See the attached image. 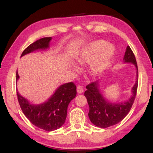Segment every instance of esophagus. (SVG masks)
<instances>
[{
  "label": "esophagus",
  "instance_id": "1",
  "mask_svg": "<svg viewBox=\"0 0 153 153\" xmlns=\"http://www.w3.org/2000/svg\"><path fill=\"white\" fill-rule=\"evenodd\" d=\"M77 92L78 94H81V93H82L83 92H84V88L82 86H77Z\"/></svg>",
  "mask_w": 153,
  "mask_h": 153
}]
</instances>
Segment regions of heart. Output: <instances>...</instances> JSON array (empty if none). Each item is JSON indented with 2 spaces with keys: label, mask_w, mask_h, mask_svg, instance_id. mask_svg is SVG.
Instances as JSON below:
<instances>
[{
  "label": "heart",
  "mask_w": 153,
  "mask_h": 153,
  "mask_svg": "<svg viewBox=\"0 0 153 153\" xmlns=\"http://www.w3.org/2000/svg\"><path fill=\"white\" fill-rule=\"evenodd\" d=\"M106 44L103 40L90 44L84 51L83 60L79 61L80 63H92L90 69L94 76H98L105 71L114 55L115 49L111 45Z\"/></svg>",
  "instance_id": "obj_1"
}]
</instances>
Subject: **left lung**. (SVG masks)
I'll return each instance as SVG.
<instances>
[{
  "label": "left lung",
  "mask_w": 153,
  "mask_h": 153,
  "mask_svg": "<svg viewBox=\"0 0 153 153\" xmlns=\"http://www.w3.org/2000/svg\"><path fill=\"white\" fill-rule=\"evenodd\" d=\"M123 60L125 63H131L137 69L136 82L133 86L132 96L126 102L111 103L106 100L99 92L98 82H93L86 86L84 92L89 105L88 117L91 122L96 126L106 128L112 126L122 121L130 111L135 100L138 89V65L135 55L129 46H127Z\"/></svg>",
  "instance_id": "8db88e82"
}]
</instances>
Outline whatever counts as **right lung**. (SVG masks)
<instances>
[{
  "instance_id": "right-lung-1",
  "label": "right lung",
  "mask_w": 153,
  "mask_h": 153,
  "mask_svg": "<svg viewBox=\"0 0 153 153\" xmlns=\"http://www.w3.org/2000/svg\"><path fill=\"white\" fill-rule=\"evenodd\" d=\"M51 37L42 38L31 44L23 51L22 56L38 49L48 48ZM17 71L16 81L19 79ZM76 86L74 82L61 85L47 101L41 105H32L17 91L20 107L33 125L44 130L51 131L57 129L65 121L69 103L76 97Z\"/></svg>"
}]
</instances>
